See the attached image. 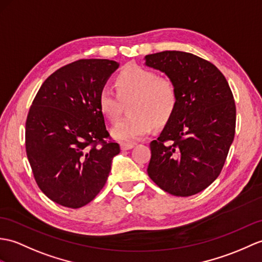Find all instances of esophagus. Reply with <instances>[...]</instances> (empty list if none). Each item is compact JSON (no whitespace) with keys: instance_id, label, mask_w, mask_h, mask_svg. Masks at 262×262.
Returning a JSON list of instances; mask_svg holds the SVG:
<instances>
[{"instance_id":"esophagus-1","label":"esophagus","mask_w":262,"mask_h":262,"mask_svg":"<svg viewBox=\"0 0 262 262\" xmlns=\"http://www.w3.org/2000/svg\"><path fill=\"white\" fill-rule=\"evenodd\" d=\"M134 144H127V143H121L120 144V149L121 150H128V149H132L134 147Z\"/></svg>"}]
</instances>
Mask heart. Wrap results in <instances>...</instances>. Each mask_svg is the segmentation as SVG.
Segmentation results:
<instances>
[{"mask_svg": "<svg viewBox=\"0 0 262 262\" xmlns=\"http://www.w3.org/2000/svg\"><path fill=\"white\" fill-rule=\"evenodd\" d=\"M115 83L121 99L133 97L130 116L119 120L111 129V135L116 141L127 144L137 142L150 133L154 123L164 125L173 116L179 96L169 79L159 78L154 71L143 67L128 64L117 75ZM119 97L111 87L100 90L98 106L108 120L116 121L119 117Z\"/></svg>", "mask_w": 262, "mask_h": 262, "instance_id": "b5f03b06", "label": "heart"}]
</instances>
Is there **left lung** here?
Returning <instances> with one entry per match:
<instances>
[{"mask_svg": "<svg viewBox=\"0 0 262 262\" xmlns=\"http://www.w3.org/2000/svg\"><path fill=\"white\" fill-rule=\"evenodd\" d=\"M145 66L165 74L178 90L175 112L150 143L148 176L175 196L211 185L224 165L235 130V105L227 79L195 54H147Z\"/></svg>", "mask_w": 262, "mask_h": 262, "instance_id": "8db88e82", "label": "left lung"}]
</instances>
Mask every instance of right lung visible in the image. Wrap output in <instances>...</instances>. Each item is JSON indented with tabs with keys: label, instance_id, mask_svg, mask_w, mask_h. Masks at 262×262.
Masks as SVG:
<instances>
[{
	"label": "right lung",
	"instance_id": "1",
	"mask_svg": "<svg viewBox=\"0 0 262 262\" xmlns=\"http://www.w3.org/2000/svg\"><path fill=\"white\" fill-rule=\"evenodd\" d=\"M119 62L82 59L42 83L26 124V148L40 190L53 202L78 209L93 201L108 179L117 143L98 106L100 90ZM101 143V146L98 144Z\"/></svg>",
	"mask_w": 262,
	"mask_h": 262
}]
</instances>
